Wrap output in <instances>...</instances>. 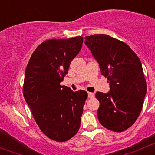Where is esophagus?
<instances>
[{
    "instance_id": "34e87169",
    "label": "esophagus",
    "mask_w": 155,
    "mask_h": 155,
    "mask_svg": "<svg viewBox=\"0 0 155 155\" xmlns=\"http://www.w3.org/2000/svg\"><path fill=\"white\" fill-rule=\"evenodd\" d=\"M93 97H94V94H93V93H90V92H89V93H88V98L91 99V98H93Z\"/></svg>"
}]
</instances>
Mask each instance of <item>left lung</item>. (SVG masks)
Returning a JSON list of instances; mask_svg holds the SVG:
<instances>
[{
    "instance_id": "left-lung-1",
    "label": "left lung",
    "mask_w": 155,
    "mask_h": 155,
    "mask_svg": "<svg viewBox=\"0 0 155 155\" xmlns=\"http://www.w3.org/2000/svg\"><path fill=\"white\" fill-rule=\"evenodd\" d=\"M85 44L109 82L110 91L97 92L98 119L108 130L123 132L139 117L147 86L142 63L125 43L107 35L85 37Z\"/></svg>"
}]
</instances>
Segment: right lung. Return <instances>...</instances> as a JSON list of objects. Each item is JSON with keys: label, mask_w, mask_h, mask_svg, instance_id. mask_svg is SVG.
I'll use <instances>...</instances> for the list:
<instances>
[{"label": "right lung", "mask_w": 155, "mask_h": 155, "mask_svg": "<svg viewBox=\"0 0 155 155\" xmlns=\"http://www.w3.org/2000/svg\"><path fill=\"white\" fill-rule=\"evenodd\" d=\"M84 38L51 39L32 53L25 72L23 95L37 124L50 139L65 142L78 133L87 98L84 90L74 92L60 85Z\"/></svg>", "instance_id": "1"}]
</instances>
